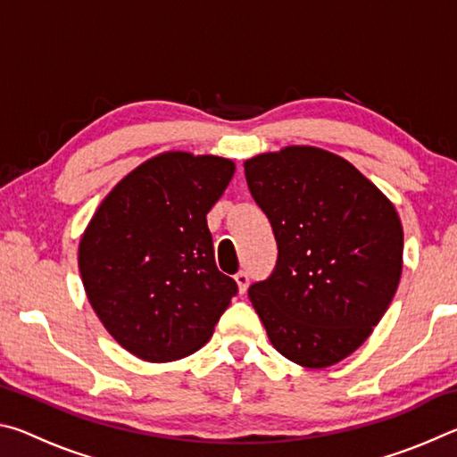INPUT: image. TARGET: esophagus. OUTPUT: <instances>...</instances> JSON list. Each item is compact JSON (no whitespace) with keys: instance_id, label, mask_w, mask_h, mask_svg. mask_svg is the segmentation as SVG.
Listing matches in <instances>:
<instances>
[{"instance_id":"1","label":"esophagus","mask_w":457,"mask_h":457,"mask_svg":"<svg viewBox=\"0 0 457 457\" xmlns=\"http://www.w3.org/2000/svg\"><path fill=\"white\" fill-rule=\"evenodd\" d=\"M236 282H237L239 292L244 294L247 290V284H250V276H247V272H237L236 274Z\"/></svg>"}]
</instances>
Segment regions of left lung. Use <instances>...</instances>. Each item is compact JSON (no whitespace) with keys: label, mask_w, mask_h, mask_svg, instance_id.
Wrapping results in <instances>:
<instances>
[{"label":"left lung","mask_w":457,"mask_h":457,"mask_svg":"<svg viewBox=\"0 0 457 457\" xmlns=\"http://www.w3.org/2000/svg\"><path fill=\"white\" fill-rule=\"evenodd\" d=\"M244 169L278 244L274 272L247 290L252 306L286 359L337 365L365 343L397 292L403 226L395 205L319 146L262 153Z\"/></svg>","instance_id":"left-lung-1"}]
</instances>
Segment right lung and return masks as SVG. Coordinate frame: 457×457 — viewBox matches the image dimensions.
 I'll use <instances>...</instances> for the list:
<instances>
[{"label":"right lung","instance_id":"add662e5","mask_svg":"<svg viewBox=\"0 0 457 457\" xmlns=\"http://www.w3.org/2000/svg\"><path fill=\"white\" fill-rule=\"evenodd\" d=\"M234 171L218 154L159 153L114 185L84 229L88 303L135 357L169 362L199 351L236 296L205 220Z\"/></svg>","mask_w":457,"mask_h":457}]
</instances>
